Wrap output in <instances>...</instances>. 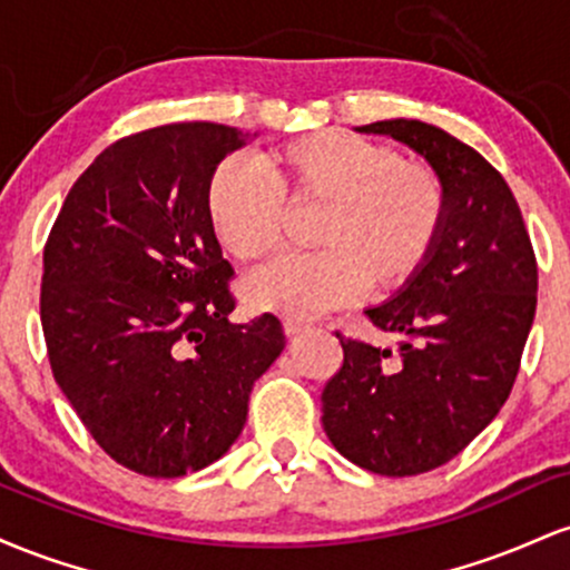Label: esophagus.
<instances>
[{
  "instance_id": "34e87169",
  "label": "esophagus",
  "mask_w": 570,
  "mask_h": 570,
  "mask_svg": "<svg viewBox=\"0 0 570 570\" xmlns=\"http://www.w3.org/2000/svg\"><path fill=\"white\" fill-rule=\"evenodd\" d=\"M303 330H307V324L305 322H297V318H286V322H284V332L289 337L299 335V332H303Z\"/></svg>"
}]
</instances>
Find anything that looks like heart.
Returning a JSON list of instances; mask_svg holds the SVG:
<instances>
[{"label":"heart","mask_w":570,"mask_h":570,"mask_svg":"<svg viewBox=\"0 0 570 570\" xmlns=\"http://www.w3.org/2000/svg\"><path fill=\"white\" fill-rule=\"evenodd\" d=\"M267 179L227 158L206 185V217L238 263H263L284 244L286 208L318 212L307 257L286 259L246 284L257 311L318 316L364 286H407L434 254L448 195L434 168L399 160L385 144L316 130L265 155Z\"/></svg>","instance_id":"obj_1"}]
</instances>
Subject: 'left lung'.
<instances>
[{"label": "left lung", "instance_id": "left-lung-1", "mask_svg": "<svg viewBox=\"0 0 570 570\" xmlns=\"http://www.w3.org/2000/svg\"><path fill=\"white\" fill-rule=\"evenodd\" d=\"M358 134L391 136L434 168L448 217L423 271L367 307L396 353L348 340L324 385L322 423L340 455L383 476L431 472L499 415L535 316L539 267L503 176L469 144L421 120H381Z\"/></svg>", "mask_w": 570, "mask_h": 570}]
</instances>
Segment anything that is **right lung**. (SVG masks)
I'll return each instance as SVG.
<instances>
[{
  "mask_svg": "<svg viewBox=\"0 0 570 570\" xmlns=\"http://www.w3.org/2000/svg\"><path fill=\"white\" fill-rule=\"evenodd\" d=\"M248 134L174 122L126 136L75 181L45 244L39 313L56 383L90 436L144 476L230 450L284 351L273 313L233 324L208 176Z\"/></svg>",
  "mask_w": 570,
  "mask_h": 570,
  "instance_id": "obj_1",
  "label": "right lung"
}]
</instances>
